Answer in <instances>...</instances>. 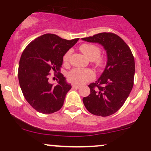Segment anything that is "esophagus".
I'll return each instance as SVG.
<instances>
[{
	"mask_svg": "<svg viewBox=\"0 0 151 151\" xmlns=\"http://www.w3.org/2000/svg\"><path fill=\"white\" fill-rule=\"evenodd\" d=\"M72 86L73 89H79V88H80V86L77 85V84H72Z\"/></svg>",
	"mask_w": 151,
	"mask_h": 151,
	"instance_id": "obj_1",
	"label": "esophagus"
}]
</instances>
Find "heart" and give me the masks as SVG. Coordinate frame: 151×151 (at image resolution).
I'll use <instances>...</instances> for the list:
<instances>
[{
  "mask_svg": "<svg viewBox=\"0 0 151 151\" xmlns=\"http://www.w3.org/2000/svg\"><path fill=\"white\" fill-rule=\"evenodd\" d=\"M79 50L84 55L86 58L92 60L95 67L98 70H102L106 66V59L104 56L100 55L101 50L95 45L84 43L79 47ZM71 55V50H68L63 56V62L69 61ZM94 77V74L92 70L89 69L75 68L71 70L67 74L68 79L71 82L77 84H82L86 81L91 80Z\"/></svg>",
  "mask_w": 151,
  "mask_h": 151,
  "instance_id": "heart-1",
  "label": "heart"
}]
</instances>
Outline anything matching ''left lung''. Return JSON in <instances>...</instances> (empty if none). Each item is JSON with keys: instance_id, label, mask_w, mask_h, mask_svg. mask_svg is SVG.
Returning a JSON list of instances; mask_svg holds the SVG:
<instances>
[{"instance_id": "8db88e82", "label": "left lung", "mask_w": 151, "mask_h": 151, "mask_svg": "<svg viewBox=\"0 0 151 151\" xmlns=\"http://www.w3.org/2000/svg\"><path fill=\"white\" fill-rule=\"evenodd\" d=\"M82 40L101 44L108 57L104 71L97 81L89 84L90 94L83 98V103L93 115H112L121 108L132 90L135 74L133 55L128 45L112 32H101Z\"/></svg>"}]
</instances>
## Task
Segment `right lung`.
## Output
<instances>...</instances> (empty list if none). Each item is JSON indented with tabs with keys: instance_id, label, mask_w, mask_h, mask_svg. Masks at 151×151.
Listing matches in <instances>:
<instances>
[{
	"instance_id": "1",
	"label": "right lung",
	"mask_w": 151,
	"mask_h": 151,
	"mask_svg": "<svg viewBox=\"0 0 151 151\" xmlns=\"http://www.w3.org/2000/svg\"><path fill=\"white\" fill-rule=\"evenodd\" d=\"M79 38L67 40L54 34H45L32 40L22 52L19 62L18 79L26 101L42 114H52L63 106L72 88L60 72L56 86L49 83L50 72H60L63 56ZM54 72V74H55Z\"/></svg>"
}]
</instances>
